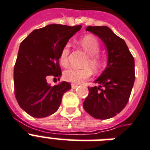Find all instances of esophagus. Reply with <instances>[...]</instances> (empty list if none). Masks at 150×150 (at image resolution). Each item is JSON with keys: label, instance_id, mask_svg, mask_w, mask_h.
<instances>
[{"label": "esophagus", "instance_id": "1", "mask_svg": "<svg viewBox=\"0 0 150 150\" xmlns=\"http://www.w3.org/2000/svg\"><path fill=\"white\" fill-rule=\"evenodd\" d=\"M78 86H79V85L78 84H75V83H72V84H71V88H72V89H75V88H77Z\"/></svg>", "mask_w": 150, "mask_h": 150}]
</instances>
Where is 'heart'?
I'll list each match as a JSON object with an SVG mask.
<instances>
[{"label": "heart", "instance_id": "obj_1", "mask_svg": "<svg viewBox=\"0 0 150 150\" xmlns=\"http://www.w3.org/2000/svg\"><path fill=\"white\" fill-rule=\"evenodd\" d=\"M79 44L82 46L83 50L89 55L88 59L85 63V66H89L93 71L97 72L102 68L103 62L98 54L100 53V46L98 40L94 36L88 35L81 39ZM71 45L67 43L61 49L59 54V61L62 66L65 67L68 64V56L70 54ZM90 67V68H91ZM89 67H86L82 69L78 68H68L64 72V78L68 82L79 84L86 79H88L92 75V69Z\"/></svg>", "mask_w": 150, "mask_h": 150}]
</instances>
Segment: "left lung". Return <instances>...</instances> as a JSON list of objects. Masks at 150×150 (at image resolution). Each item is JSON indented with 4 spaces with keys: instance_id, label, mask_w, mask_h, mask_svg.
<instances>
[{
    "instance_id": "1",
    "label": "left lung",
    "mask_w": 150,
    "mask_h": 150,
    "mask_svg": "<svg viewBox=\"0 0 150 150\" xmlns=\"http://www.w3.org/2000/svg\"><path fill=\"white\" fill-rule=\"evenodd\" d=\"M86 31L100 37L108 53L107 66L94 82L98 86L88 88L85 110L97 119L116 116L128 103L135 82V61L124 40L107 26H88Z\"/></svg>"
}]
</instances>
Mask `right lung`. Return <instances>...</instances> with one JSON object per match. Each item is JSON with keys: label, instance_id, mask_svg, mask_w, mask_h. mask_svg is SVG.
<instances>
[{"label": "right lung", "instance_id": "obj_1", "mask_svg": "<svg viewBox=\"0 0 150 150\" xmlns=\"http://www.w3.org/2000/svg\"><path fill=\"white\" fill-rule=\"evenodd\" d=\"M81 27L48 25L33 30L20 44L14 68L15 95L21 108L32 117L55 113L64 93L71 89L67 82L51 86L47 77L60 78V52Z\"/></svg>", "mask_w": 150, "mask_h": 150}]
</instances>
